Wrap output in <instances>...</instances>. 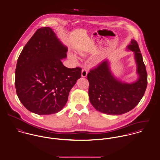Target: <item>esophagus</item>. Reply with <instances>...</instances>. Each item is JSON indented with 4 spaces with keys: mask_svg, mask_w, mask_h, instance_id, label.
I'll use <instances>...</instances> for the list:
<instances>
[{
    "mask_svg": "<svg viewBox=\"0 0 160 160\" xmlns=\"http://www.w3.org/2000/svg\"><path fill=\"white\" fill-rule=\"evenodd\" d=\"M88 74V70L86 68H84L82 69V72H81V76L83 78H85L87 76Z\"/></svg>",
    "mask_w": 160,
    "mask_h": 160,
    "instance_id": "34e87169",
    "label": "esophagus"
}]
</instances>
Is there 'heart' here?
I'll use <instances>...</instances> for the list:
<instances>
[{
    "instance_id": "1",
    "label": "heart",
    "mask_w": 160,
    "mask_h": 160,
    "mask_svg": "<svg viewBox=\"0 0 160 160\" xmlns=\"http://www.w3.org/2000/svg\"><path fill=\"white\" fill-rule=\"evenodd\" d=\"M69 58H70L71 60H74V61H76V60H77V57H76V55H74V53H70L69 54Z\"/></svg>"
}]
</instances>
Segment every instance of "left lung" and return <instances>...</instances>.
<instances>
[{
    "instance_id": "1",
    "label": "left lung",
    "mask_w": 160,
    "mask_h": 160,
    "mask_svg": "<svg viewBox=\"0 0 160 160\" xmlns=\"http://www.w3.org/2000/svg\"><path fill=\"white\" fill-rule=\"evenodd\" d=\"M127 48L134 53L138 74L136 82L129 84L116 79L107 60L91 69L88 74L90 102L101 113L112 115L126 113L137 105L145 93L147 73L137 41L132 39Z\"/></svg>"
}]
</instances>
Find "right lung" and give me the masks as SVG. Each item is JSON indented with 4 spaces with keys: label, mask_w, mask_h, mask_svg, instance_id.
<instances>
[{
    "label": "right lung",
    "mask_w": 160,
    "mask_h": 160,
    "mask_svg": "<svg viewBox=\"0 0 160 160\" xmlns=\"http://www.w3.org/2000/svg\"><path fill=\"white\" fill-rule=\"evenodd\" d=\"M68 48L49 27L38 29L23 48L17 61L15 85L24 107L39 115L59 112L69 92L81 77L79 67L68 68L61 60Z\"/></svg>",
    "instance_id": "right-lung-1"
}]
</instances>
